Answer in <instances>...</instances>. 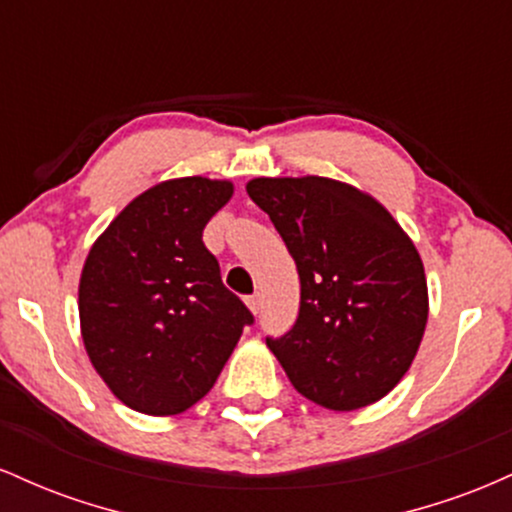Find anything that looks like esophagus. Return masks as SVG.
I'll list each match as a JSON object with an SVG mask.
<instances>
[{"mask_svg": "<svg viewBox=\"0 0 512 512\" xmlns=\"http://www.w3.org/2000/svg\"><path fill=\"white\" fill-rule=\"evenodd\" d=\"M245 303H248V308L252 310V313H260V308H262V301H260V296H257V293H252V296H248L245 298Z\"/></svg>", "mask_w": 512, "mask_h": 512, "instance_id": "obj_1", "label": "esophagus"}]
</instances>
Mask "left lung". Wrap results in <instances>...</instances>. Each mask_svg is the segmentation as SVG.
<instances>
[{"label": "left lung", "mask_w": 512, "mask_h": 512, "mask_svg": "<svg viewBox=\"0 0 512 512\" xmlns=\"http://www.w3.org/2000/svg\"><path fill=\"white\" fill-rule=\"evenodd\" d=\"M248 195L269 214L301 279L296 325L267 346L315 404L349 411L378 402L407 373L426 330L414 243L383 204L344 182L257 178Z\"/></svg>", "instance_id": "8db88e82"}]
</instances>
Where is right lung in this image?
<instances>
[{
  "instance_id": "1",
  "label": "right lung",
  "mask_w": 512,
  "mask_h": 512,
  "mask_svg": "<svg viewBox=\"0 0 512 512\" xmlns=\"http://www.w3.org/2000/svg\"><path fill=\"white\" fill-rule=\"evenodd\" d=\"M233 195L226 180L178 178L129 202L88 252L81 337L129 409L180 414L214 387L255 317L221 281L202 233Z\"/></svg>"
}]
</instances>
